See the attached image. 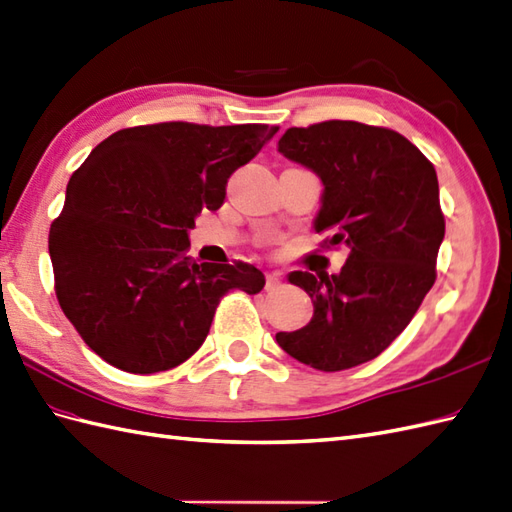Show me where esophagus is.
Listing matches in <instances>:
<instances>
[{
    "mask_svg": "<svg viewBox=\"0 0 512 512\" xmlns=\"http://www.w3.org/2000/svg\"><path fill=\"white\" fill-rule=\"evenodd\" d=\"M280 286H282V278L278 276V273H269L267 282H265V291H267V293H273V291H278Z\"/></svg>",
    "mask_w": 512,
    "mask_h": 512,
    "instance_id": "obj_1",
    "label": "esophagus"
}]
</instances>
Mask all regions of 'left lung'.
Instances as JSON below:
<instances>
[{
	"mask_svg": "<svg viewBox=\"0 0 512 512\" xmlns=\"http://www.w3.org/2000/svg\"><path fill=\"white\" fill-rule=\"evenodd\" d=\"M278 152L321 178L315 230L326 249L347 247V263L336 276L291 273L315 310L276 341L319 371L363 365L404 332L436 280L445 236L436 171L400 132L358 121L289 128Z\"/></svg>",
	"mask_w": 512,
	"mask_h": 512,
	"instance_id": "8db88e82",
	"label": "left lung"
}]
</instances>
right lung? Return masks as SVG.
<instances>
[{
    "instance_id": "1",
    "label": "right lung",
    "mask_w": 512,
    "mask_h": 512,
    "mask_svg": "<svg viewBox=\"0 0 512 512\" xmlns=\"http://www.w3.org/2000/svg\"><path fill=\"white\" fill-rule=\"evenodd\" d=\"M278 132L265 123L165 121L110 134L73 173L49 228L62 313L108 365L167 371L208 336L221 297L263 291L249 263L197 265L189 230L226 199L232 173Z\"/></svg>"
}]
</instances>
